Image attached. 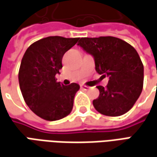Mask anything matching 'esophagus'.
<instances>
[{"mask_svg": "<svg viewBox=\"0 0 157 157\" xmlns=\"http://www.w3.org/2000/svg\"><path fill=\"white\" fill-rule=\"evenodd\" d=\"M81 87L82 88V89H84V90H87V89H89L90 87H87V86H85V85H81Z\"/></svg>", "mask_w": 157, "mask_h": 157, "instance_id": "esophagus-1", "label": "esophagus"}]
</instances>
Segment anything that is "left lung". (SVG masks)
<instances>
[{"label": "left lung", "mask_w": 157, "mask_h": 157, "mask_svg": "<svg viewBox=\"0 0 157 157\" xmlns=\"http://www.w3.org/2000/svg\"><path fill=\"white\" fill-rule=\"evenodd\" d=\"M77 44L94 56L97 73L109 77L106 87H97L100 95L93 101L94 108L111 117L127 113L140 96L144 85V65L137 51L111 36L82 38Z\"/></svg>", "instance_id": "8db88e82"}]
</instances>
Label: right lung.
Segmentation results:
<instances>
[{
  "label": "right lung",
  "mask_w": 157,
  "mask_h": 157,
  "mask_svg": "<svg viewBox=\"0 0 157 157\" xmlns=\"http://www.w3.org/2000/svg\"><path fill=\"white\" fill-rule=\"evenodd\" d=\"M79 38L52 36L32 44L25 51L19 70V83L26 105L36 115L55 121L70 114L80 86L57 82L64 53Z\"/></svg>",
  "instance_id": "right-lung-1"
}]
</instances>
